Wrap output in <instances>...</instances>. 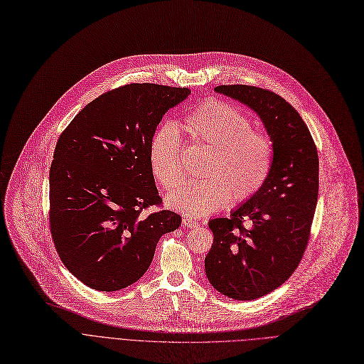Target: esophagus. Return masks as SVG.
Instances as JSON below:
<instances>
[{"label":"esophagus","mask_w":364,"mask_h":364,"mask_svg":"<svg viewBox=\"0 0 364 364\" xmlns=\"http://www.w3.org/2000/svg\"><path fill=\"white\" fill-rule=\"evenodd\" d=\"M182 223L185 225L186 228H194V227H198V222H196L194 219L188 218V216H183V219H182Z\"/></svg>","instance_id":"esophagus-1"}]
</instances>
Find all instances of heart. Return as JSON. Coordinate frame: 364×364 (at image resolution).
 <instances>
[{"label": "heart", "mask_w": 364, "mask_h": 364, "mask_svg": "<svg viewBox=\"0 0 364 364\" xmlns=\"http://www.w3.org/2000/svg\"><path fill=\"white\" fill-rule=\"evenodd\" d=\"M250 115L231 103L204 100L183 118L189 137L209 146L201 166V179L185 181L167 196V204L183 215L198 218L227 204L245 203L261 191L272 168L271 136L252 127ZM182 142L178 129L163 124L154 132L148 160L154 179L164 189L181 181Z\"/></svg>", "instance_id": "1"}]
</instances>
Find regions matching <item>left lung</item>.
Segmentation results:
<instances>
[{
  "instance_id": "obj_1",
  "label": "left lung",
  "mask_w": 364,
  "mask_h": 364,
  "mask_svg": "<svg viewBox=\"0 0 364 364\" xmlns=\"http://www.w3.org/2000/svg\"><path fill=\"white\" fill-rule=\"evenodd\" d=\"M215 90L256 111L274 144L261 191L230 218L209 220L207 279L225 296L252 301L280 287L302 261L318 198V154L304 119L282 96L246 84Z\"/></svg>"
}]
</instances>
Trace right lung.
Segmentation results:
<instances>
[{
	"label": "right lung",
	"instance_id": "add662e5",
	"mask_svg": "<svg viewBox=\"0 0 364 364\" xmlns=\"http://www.w3.org/2000/svg\"><path fill=\"white\" fill-rule=\"evenodd\" d=\"M191 90L133 82L87 103L60 133L50 166L48 223L56 252L77 279L115 291L146 272L159 240L179 228L163 209L149 141L163 115ZM149 206L159 210L145 215Z\"/></svg>",
	"mask_w": 364,
	"mask_h": 364
}]
</instances>
